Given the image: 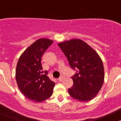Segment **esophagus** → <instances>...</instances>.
<instances>
[{"label":"esophagus","mask_w":121,"mask_h":121,"mask_svg":"<svg viewBox=\"0 0 121 121\" xmlns=\"http://www.w3.org/2000/svg\"><path fill=\"white\" fill-rule=\"evenodd\" d=\"M64 77H63V76L60 77L59 78H58V81H63V79H64Z\"/></svg>","instance_id":"obj_1"}]
</instances>
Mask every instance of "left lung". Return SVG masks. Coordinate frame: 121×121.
Segmentation results:
<instances>
[{
	"instance_id": "obj_1",
	"label": "left lung",
	"mask_w": 121,
	"mask_h": 121,
	"mask_svg": "<svg viewBox=\"0 0 121 121\" xmlns=\"http://www.w3.org/2000/svg\"><path fill=\"white\" fill-rule=\"evenodd\" d=\"M72 69L73 85L68 93L73 98L88 101L95 97L104 80L103 63L97 52L80 39H73L58 44Z\"/></svg>"
}]
</instances>
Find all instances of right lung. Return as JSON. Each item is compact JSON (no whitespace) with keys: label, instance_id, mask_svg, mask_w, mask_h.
<instances>
[{"label":"right lung","instance_id":"right-lung-1","mask_svg":"<svg viewBox=\"0 0 121 121\" xmlns=\"http://www.w3.org/2000/svg\"><path fill=\"white\" fill-rule=\"evenodd\" d=\"M53 41L40 39L29 46L19 58L16 66V79L22 93L31 101L41 102L53 94L55 82L43 70L42 56Z\"/></svg>","mask_w":121,"mask_h":121}]
</instances>
